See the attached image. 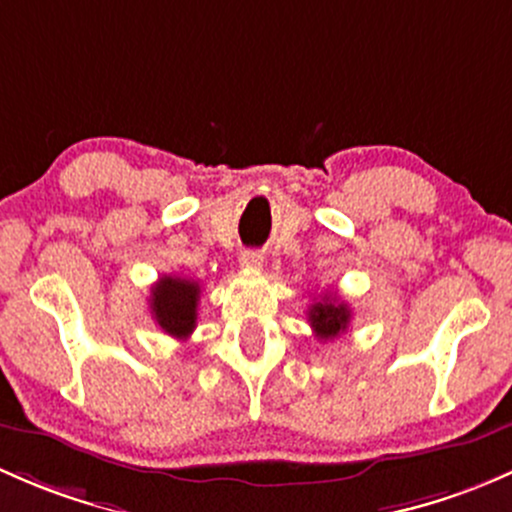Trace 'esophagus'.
Listing matches in <instances>:
<instances>
[{
	"mask_svg": "<svg viewBox=\"0 0 512 512\" xmlns=\"http://www.w3.org/2000/svg\"><path fill=\"white\" fill-rule=\"evenodd\" d=\"M240 265L245 267V270H260V267H262V252L245 250L240 255Z\"/></svg>",
	"mask_w": 512,
	"mask_h": 512,
	"instance_id": "obj_1",
	"label": "esophagus"
}]
</instances>
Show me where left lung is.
Listing matches in <instances>:
<instances>
[{
	"label": "left lung",
	"instance_id": "left-lung-1",
	"mask_svg": "<svg viewBox=\"0 0 512 512\" xmlns=\"http://www.w3.org/2000/svg\"><path fill=\"white\" fill-rule=\"evenodd\" d=\"M309 324L314 328L316 338L321 341H331L338 338L351 324V309L346 301H338L331 294H324L309 306Z\"/></svg>",
	"mask_w": 512,
	"mask_h": 512
}]
</instances>
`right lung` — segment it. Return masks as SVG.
<instances>
[{
  "label": "right lung",
  "instance_id": "add662e5",
  "mask_svg": "<svg viewBox=\"0 0 512 512\" xmlns=\"http://www.w3.org/2000/svg\"><path fill=\"white\" fill-rule=\"evenodd\" d=\"M198 299H201L198 282L164 274L152 287L149 309H152L154 321L164 328V333L186 341L196 328Z\"/></svg>",
  "mask_w": 512,
  "mask_h": 512
}]
</instances>
